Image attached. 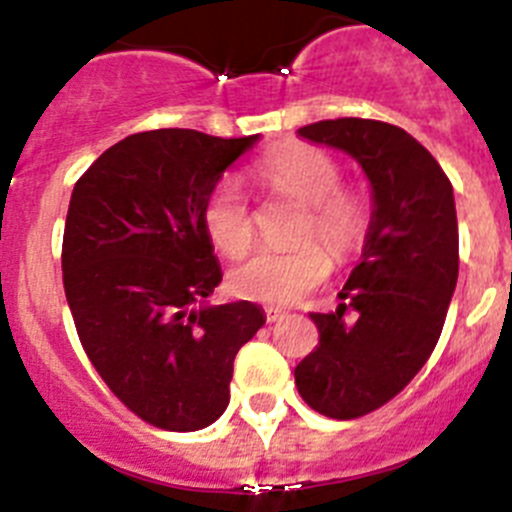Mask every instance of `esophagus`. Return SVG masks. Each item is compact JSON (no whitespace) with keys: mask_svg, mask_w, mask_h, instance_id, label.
<instances>
[{"mask_svg":"<svg viewBox=\"0 0 512 512\" xmlns=\"http://www.w3.org/2000/svg\"><path fill=\"white\" fill-rule=\"evenodd\" d=\"M287 318V312L279 310V307H266V320L269 323H282V320Z\"/></svg>","mask_w":512,"mask_h":512,"instance_id":"esophagus-1","label":"esophagus"}]
</instances>
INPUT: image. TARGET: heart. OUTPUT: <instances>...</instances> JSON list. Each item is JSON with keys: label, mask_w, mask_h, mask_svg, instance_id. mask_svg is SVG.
<instances>
[{"label": "heart", "mask_w": 512, "mask_h": 512, "mask_svg": "<svg viewBox=\"0 0 512 512\" xmlns=\"http://www.w3.org/2000/svg\"><path fill=\"white\" fill-rule=\"evenodd\" d=\"M259 176L274 192L307 205L300 225V241L305 243L289 251H256L233 271L230 282L246 300L292 305L328 277L330 259L319 244L323 242L336 261H348L364 246L372 215L361 197L341 189V166L320 148H277L259 164ZM202 220L210 241L228 259H241L251 248L256 235L253 212L233 176L220 179L207 194ZM307 237H318L321 242H307Z\"/></svg>", "instance_id": "b5f03b06"}]
</instances>
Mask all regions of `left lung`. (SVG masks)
Returning <instances> with one entry per match:
<instances>
[{"label":"left lung","instance_id":"left-lung-1","mask_svg":"<svg viewBox=\"0 0 512 512\" xmlns=\"http://www.w3.org/2000/svg\"><path fill=\"white\" fill-rule=\"evenodd\" d=\"M300 135L351 153L372 182L361 264L336 312H310L318 346L295 369L312 410L354 420L400 395L441 338L459 277L454 189L436 158L390 122L338 117Z\"/></svg>","mask_w":512,"mask_h":512}]
</instances>
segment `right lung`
I'll return each mask as SVG.
<instances>
[{"label":"right lung","instance_id":"add662e5","mask_svg":"<svg viewBox=\"0 0 512 512\" xmlns=\"http://www.w3.org/2000/svg\"><path fill=\"white\" fill-rule=\"evenodd\" d=\"M259 135H128L79 176L63 228V289L104 384L140 420L200 431L230 402L235 354L266 323L253 302L202 305L223 271L202 210Z\"/></svg>","mask_w":512,"mask_h":512}]
</instances>
